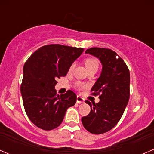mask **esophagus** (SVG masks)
<instances>
[{"instance_id": "obj_1", "label": "esophagus", "mask_w": 154, "mask_h": 154, "mask_svg": "<svg viewBox=\"0 0 154 154\" xmlns=\"http://www.w3.org/2000/svg\"><path fill=\"white\" fill-rule=\"evenodd\" d=\"M84 101H85V100H84V98H82V97H80V96L77 97V103L80 104V103H83Z\"/></svg>"}]
</instances>
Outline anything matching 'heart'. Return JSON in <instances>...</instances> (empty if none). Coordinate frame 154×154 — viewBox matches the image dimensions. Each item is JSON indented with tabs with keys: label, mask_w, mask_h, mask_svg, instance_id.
<instances>
[{
	"label": "heart",
	"mask_w": 154,
	"mask_h": 154,
	"mask_svg": "<svg viewBox=\"0 0 154 154\" xmlns=\"http://www.w3.org/2000/svg\"><path fill=\"white\" fill-rule=\"evenodd\" d=\"M85 66H86L87 69H88V71L91 70V69H98L99 62H98L97 59H96V58H94V57L87 58V59L85 60ZM75 66H76L75 63H72L71 64L70 67H69V72H72V71L74 70ZM74 87H75L77 90H82V89H84V88H87V85L86 84L82 83V82H75V84H74Z\"/></svg>",
	"instance_id": "heart-1"
}]
</instances>
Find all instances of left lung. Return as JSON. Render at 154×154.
I'll list each match as a JSON object with an SVG mask.
<instances>
[{"mask_svg":"<svg viewBox=\"0 0 154 154\" xmlns=\"http://www.w3.org/2000/svg\"><path fill=\"white\" fill-rule=\"evenodd\" d=\"M86 54L97 57L101 61L103 70L92 87V95H99L100 102L91 103L88 115L82 118V123L88 131L101 134L113 128L123 114L130 97V72L123 60L111 49L94 47Z\"/></svg>","mask_w":154,"mask_h":154,"instance_id":"obj_1","label":"left lung"}]
</instances>
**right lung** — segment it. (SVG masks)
Masks as SVG:
<instances>
[{"label":"right lung","instance_id":"1","mask_svg":"<svg viewBox=\"0 0 154 154\" xmlns=\"http://www.w3.org/2000/svg\"><path fill=\"white\" fill-rule=\"evenodd\" d=\"M84 49L60 44L46 45L31 55L23 66V103L29 119L45 131L62 123L66 110L74 106L77 95L71 90L59 95L54 86Z\"/></svg>","mask_w":154,"mask_h":154}]
</instances>
